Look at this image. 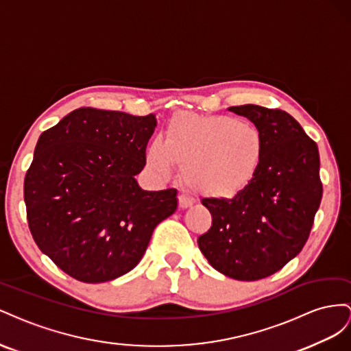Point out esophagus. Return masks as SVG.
<instances>
[{
    "label": "esophagus",
    "mask_w": 351,
    "mask_h": 351,
    "mask_svg": "<svg viewBox=\"0 0 351 351\" xmlns=\"http://www.w3.org/2000/svg\"><path fill=\"white\" fill-rule=\"evenodd\" d=\"M178 199H179V207L181 208H189L193 206V198L189 197L188 194H185V193H182V194H179V197H178Z\"/></svg>",
    "instance_id": "esophagus-1"
}]
</instances>
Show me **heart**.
Masks as SVG:
<instances>
[{"label": "heart", "mask_w": 351, "mask_h": 351, "mask_svg": "<svg viewBox=\"0 0 351 351\" xmlns=\"http://www.w3.org/2000/svg\"><path fill=\"white\" fill-rule=\"evenodd\" d=\"M263 153V135L253 123L231 116L178 114L163 139L149 144L147 162L163 178L172 175L176 163L194 193L229 198L253 181Z\"/></svg>", "instance_id": "b5f03b06"}]
</instances>
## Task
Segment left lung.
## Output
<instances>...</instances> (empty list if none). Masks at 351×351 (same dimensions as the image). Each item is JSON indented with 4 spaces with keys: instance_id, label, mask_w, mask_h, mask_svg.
Segmentation results:
<instances>
[{
    "instance_id": "1",
    "label": "left lung",
    "mask_w": 351,
    "mask_h": 351,
    "mask_svg": "<svg viewBox=\"0 0 351 351\" xmlns=\"http://www.w3.org/2000/svg\"><path fill=\"white\" fill-rule=\"evenodd\" d=\"M252 120L265 153L253 181L235 197L203 198L212 226L198 247L220 274L257 281L282 269L304 247L322 199L319 152L297 120L279 108L229 107Z\"/></svg>"
}]
</instances>
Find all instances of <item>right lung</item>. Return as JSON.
<instances>
[{
  "label": "right lung",
  "mask_w": 351,
  "mask_h": 351,
  "mask_svg": "<svg viewBox=\"0 0 351 351\" xmlns=\"http://www.w3.org/2000/svg\"><path fill=\"white\" fill-rule=\"evenodd\" d=\"M156 126L154 114L82 107L39 136L23 188L29 229L39 250L77 281L128 274L154 228L175 213V188L144 191L135 179Z\"/></svg>",
  "instance_id": "1"
}]
</instances>
